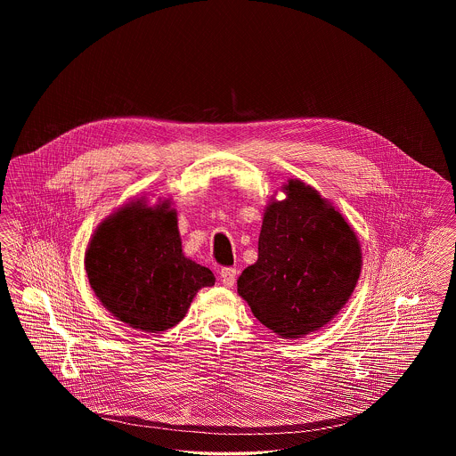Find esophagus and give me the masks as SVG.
I'll list each match as a JSON object with an SVG mask.
<instances>
[{
    "label": "esophagus",
    "instance_id": "esophagus-1",
    "mask_svg": "<svg viewBox=\"0 0 456 456\" xmlns=\"http://www.w3.org/2000/svg\"><path fill=\"white\" fill-rule=\"evenodd\" d=\"M236 277H238L236 268H224V270L220 272V282H222L224 287H227V289L234 287V283H236Z\"/></svg>",
    "mask_w": 456,
    "mask_h": 456
}]
</instances>
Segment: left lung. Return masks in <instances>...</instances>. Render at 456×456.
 <instances>
[{
    "label": "left lung",
    "instance_id": "obj_1",
    "mask_svg": "<svg viewBox=\"0 0 456 456\" xmlns=\"http://www.w3.org/2000/svg\"><path fill=\"white\" fill-rule=\"evenodd\" d=\"M268 201L258 260L238 281L255 318L279 338L297 340L328 325L347 304L362 249L340 210L301 179H287Z\"/></svg>",
    "mask_w": 456,
    "mask_h": 456
}]
</instances>
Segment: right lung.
I'll return each mask as SVG.
<instances>
[{"label": "right lung", "instance_id": "obj_1", "mask_svg": "<svg viewBox=\"0 0 456 456\" xmlns=\"http://www.w3.org/2000/svg\"><path fill=\"white\" fill-rule=\"evenodd\" d=\"M88 283L125 325L159 333L177 325L214 273L183 253L171 198L119 205L94 231L86 249Z\"/></svg>", "mask_w": 456, "mask_h": 456}]
</instances>
